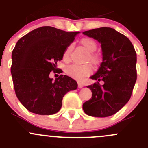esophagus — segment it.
<instances>
[{
	"label": "esophagus",
	"instance_id": "34e87169",
	"mask_svg": "<svg viewBox=\"0 0 148 148\" xmlns=\"http://www.w3.org/2000/svg\"><path fill=\"white\" fill-rule=\"evenodd\" d=\"M84 86V84L82 83L81 82H78V87L79 88V89H81V88H82Z\"/></svg>",
	"mask_w": 148,
	"mask_h": 148
}]
</instances>
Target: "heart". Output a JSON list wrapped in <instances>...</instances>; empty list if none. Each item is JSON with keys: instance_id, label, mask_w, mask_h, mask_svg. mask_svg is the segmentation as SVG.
Masks as SVG:
<instances>
[{"instance_id": "b5f03b06", "label": "heart", "mask_w": 148, "mask_h": 148, "mask_svg": "<svg viewBox=\"0 0 148 148\" xmlns=\"http://www.w3.org/2000/svg\"><path fill=\"white\" fill-rule=\"evenodd\" d=\"M80 42L89 52H92L89 58L91 62L94 64H97L99 60V57L97 54L92 53L96 51L97 47V43L95 42V40L91 38H82ZM71 49H72V45L67 46L64 52V59H67L69 57ZM65 71L67 75H69V77L79 80H82L84 77H88L92 74V66L90 64L79 65L74 64L67 66L65 69Z\"/></svg>"}]
</instances>
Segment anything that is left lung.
Returning <instances> with one entry per match:
<instances>
[{
    "instance_id": "left-lung-1",
    "label": "left lung",
    "mask_w": 148,
    "mask_h": 148,
    "mask_svg": "<svg viewBox=\"0 0 148 148\" xmlns=\"http://www.w3.org/2000/svg\"><path fill=\"white\" fill-rule=\"evenodd\" d=\"M101 44L102 62L90 77L97 80L87 86L92 97L83 104V110L92 117L113 115L127 103L137 80V54L127 37L114 28L102 27L83 32ZM103 81L100 85L98 81Z\"/></svg>"
}]
</instances>
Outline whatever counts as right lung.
Here are the masks:
<instances>
[{"mask_svg":"<svg viewBox=\"0 0 148 148\" xmlns=\"http://www.w3.org/2000/svg\"><path fill=\"white\" fill-rule=\"evenodd\" d=\"M79 33L43 26L16 43L10 72L16 97L29 112L55 114L60 110L66 94L77 89V82L71 77L61 74L53 81L49 74L51 71L56 73L57 62L62 60L65 49Z\"/></svg>","mask_w":148,"mask_h":148,"instance_id":"right-lung-1","label":"right lung"}]
</instances>
